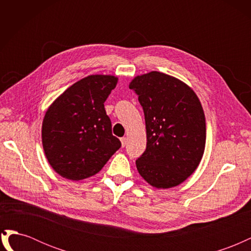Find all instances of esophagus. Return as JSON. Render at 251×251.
I'll return each instance as SVG.
<instances>
[{
  "label": "esophagus",
  "mask_w": 251,
  "mask_h": 251,
  "mask_svg": "<svg viewBox=\"0 0 251 251\" xmlns=\"http://www.w3.org/2000/svg\"><path fill=\"white\" fill-rule=\"evenodd\" d=\"M120 141H121V144H123V147H125L126 144V141H127V139L126 138V137H123L120 139Z\"/></svg>",
  "instance_id": "1"
}]
</instances>
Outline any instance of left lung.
I'll use <instances>...</instances> for the list:
<instances>
[{"label":"left lung","mask_w":251,"mask_h":251,"mask_svg":"<svg viewBox=\"0 0 251 251\" xmlns=\"http://www.w3.org/2000/svg\"><path fill=\"white\" fill-rule=\"evenodd\" d=\"M128 87L146 119L147 149L136 160L140 176L156 188L177 186L204 153L206 124L199 98L183 81L157 71L138 75Z\"/></svg>","instance_id":"8db88e82"}]
</instances>
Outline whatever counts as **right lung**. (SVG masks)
Returning a JSON list of instances; mask_svg holds the SVG:
<instances>
[{
	"instance_id": "1",
	"label": "right lung",
	"mask_w": 251,
	"mask_h": 251,
	"mask_svg": "<svg viewBox=\"0 0 251 251\" xmlns=\"http://www.w3.org/2000/svg\"><path fill=\"white\" fill-rule=\"evenodd\" d=\"M117 80L113 75H90L68 88L45 114V155L62 177L78 181L93 176L121 147L103 104Z\"/></svg>"
}]
</instances>
